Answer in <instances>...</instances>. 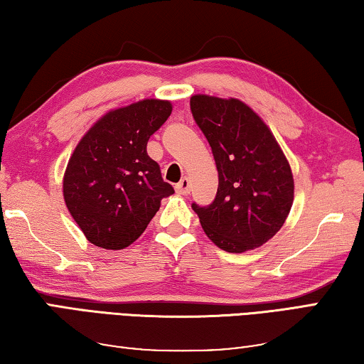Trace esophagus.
I'll use <instances>...</instances> for the list:
<instances>
[{
    "label": "esophagus",
    "instance_id": "1",
    "mask_svg": "<svg viewBox=\"0 0 364 364\" xmlns=\"http://www.w3.org/2000/svg\"><path fill=\"white\" fill-rule=\"evenodd\" d=\"M190 187H192V186H190V181H188L187 177H183L182 181L176 186V192L178 195H188L190 193Z\"/></svg>",
    "mask_w": 364,
    "mask_h": 364
}]
</instances>
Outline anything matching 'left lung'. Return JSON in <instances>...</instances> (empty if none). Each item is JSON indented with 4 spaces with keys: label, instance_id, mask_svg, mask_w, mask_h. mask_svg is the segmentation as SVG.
Masks as SVG:
<instances>
[{
    "label": "left lung",
    "instance_id": "obj_1",
    "mask_svg": "<svg viewBox=\"0 0 364 364\" xmlns=\"http://www.w3.org/2000/svg\"><path fill=\"white\" fill-rule=\"evenodd\" d=\"M190 109L219 176L213 203H192L201 228L229 253L261 247L281 230L294 203L287 158L269 127L240 100L195 95Z\"/></svg>",
    "mask_w": 364,
    "mask_h": 364
}]
</instances>
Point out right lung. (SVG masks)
Masks as SVG:
<instances>
[{"mask_svg": "<svg viewBox=\"0 0 364 364\" xmlns=\"http://www.w3.org/2000/svg\"><path fill=\"white\" fill-rule=\"evenodd\" d=\"M172 105L141 100L109 111L82 136L63 181L65 206L93 245L122 250L139 238L161 200L174 193L146 153Z\"/></svg>", "mask_w": 364, "mask_h": 364, "instance_id": "obj_1", "label": "right lung"}]
</instances>
